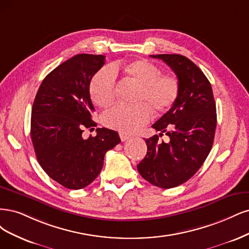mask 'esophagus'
<instances>
[{"instance_id": "34e87169", "label": "esophagus", "mask_w": 249, "mask_h": 249, "mask_svg": "<svg viewBox=\"0 0 249 249\" xmlns=\"http://www.w3.org/2000/svg\"><path fill=\"white\" fill-rule=\"evenodd\" d=\"M120 139H121L122 142H125V141H127V140H129L130 136L125 134V133H121V132H120Z\"/></svg>"}]
</instances>
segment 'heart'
<instances>
[{"label": "heart", "mask_w": 249, "mask_h": 249, "mask_svg": "<svg viewBox=\"0 0 249 249\" xmlns=\"http://www.w3.org/2000/svg\"><path fill=\"white\" fill-rule=\"evenodd\" d=\"M119 66L100 69L92 79L90 92L93 101L100 107H107L115 99L116 73ZM126 75L139 86L135 106L120 104L102 116L103 124L121 133H133L146 125L155 115L162 114L177 100L180 85L177 77L160 73L155 64L135 60L123 66Z\"/></svg>", "instance_id": "1"}]
</instances>
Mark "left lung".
I'll return each instance as SVG.
<instances>
[{
  "instance_id": "left-lung-1",
  "label": "left lung",
  "mask_w": 249,
  "mask_h": 249,
  "mask_svg": "<svg viewBox=\"0 0 249 249\" xmlns=\"http://www.w3.org/2000/svg\"><path fill=\"white\" fill-rule=\"evenodd\" d=\"M162 60L178 77L180 90L170 110L152 125L159 134L146 140L147 155L138 171L149 183L173 188L189 180L212 149L217 123L210 82L194 62L181 54H151ZM165 134L167 142L159 138Z\"/></svg>"
}]
</instances>
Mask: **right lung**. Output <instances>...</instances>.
<instances>
[{"label": "right lung", "mask_w": 249, "mask_h": 249, "mask_svg": "<svg viewBox=\"0 0 249 249\" xmlns=\"http://www.w3.org/2000/svg\"><path fill=\"white\" fill-rule=\"evenodd\" d=\"M102 54H76L47 74L32 107L31 139L39 164L68 189H82L102 170L104 155L121 142L118 132L97 128L96 136L83 138L97 126L90 83L103 65Z\"/></svg>", "instance_id": "obj_1"}]
</instances>
